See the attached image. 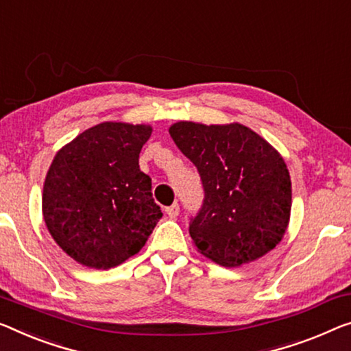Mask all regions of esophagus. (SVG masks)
I'll list each match as a JSON object with an SVG mask.
<instances>
[{
  "label": "esophagus",
  "mask_w": 351,
  "mask_h": 351,
  "mask_svg": "<svg viewBox=\"0 0 351 351\" xmlns=\"http://www.w3.org/2000/svg\"><path fill=\"white\" fill-rule=\"evenodd\" d=\"M165 213L169 214L170 219H175L178 214H180V205H178V203H173V205H171V206L165 208Z\"/></svg>",
  "instance_id": "esophagus-1"
}]
</instances>
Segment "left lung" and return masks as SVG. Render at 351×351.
Segmentation results:
<instances>
[{
    "instance_id": "8db88e82",
    "label": "left lung",
    "mask_w": 351,
    "mask_h": 351,
    "mask_svg": "<svg viewBox=\"0 0 351 351\" xmlns=\"http://www.w3.org/2000/svg\"><path fill=\"white\" fill-rule=\"evenodd\" d=\"M169 132L200 173L205 200L189 233L198 252L237 268L282 241L291 180L284 158L247 125L178 121Z\"/></svg>"
}]
</instances>
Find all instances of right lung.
Instances as JSON below:
<instances>
[{"label": "right lung", "mask_w": 351, "mask_h": 351, "mask_svg": "<svg viewBox=\"0 0 351 351\" xmlns=\"http://www.w3.org/2000/svg\"><path fill=\"white\" fill-rule=\"evenodd\" d=\"M149 124L93 125L55 154L42 214L55 243L86 268L110 269L132 257L162 217L138 156Z\"/></svg>", "instance_id": "obj_1"}]
</instances>
